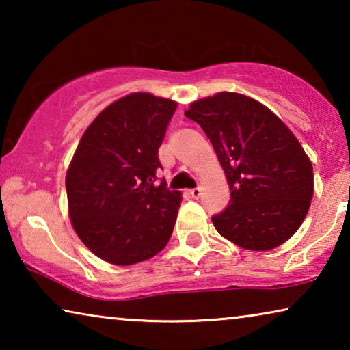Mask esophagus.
<instances>
[{
  "mask_svg": "<svg viewBox=\"0 0 350 350\" xmlns=\"http://www.w3.org/2000/svg\"><path fill=\"white\" fill-rule=\"evenodd\" d=\"M189 196L193 199H199L200 196H202V188H200V186H198V188H193V189H189Z\"/></svg>",
  "mask_w": 350,
  "mask_h": 350,
  "instance_id": "esophagus-1",
  "label": "esophagus"
}]
</instances>
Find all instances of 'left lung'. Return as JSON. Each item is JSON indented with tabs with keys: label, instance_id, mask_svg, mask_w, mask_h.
I'll return each instance as SVG.
<instances>
[{
	"label": "left lung",
	"instance_id": "8db88e82",
	"mask_svg": "<svg viewBox=\"0 0 350 350\" xmlns=\"http://www.w3.org/2000/svg\"><path fill=\"white\" fill-rule=\"evenodd\" d=\"M185 116L212 142L231 200L213 215L217 231L247 250L265 252L293 236L314 194L312 164L288 127L242 94L198 100Z\"/></svg>",
	"mask_w": 350,
	"mask_h": 350
}]
</instances>
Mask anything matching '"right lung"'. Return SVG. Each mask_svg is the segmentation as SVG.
I'll return each instance as SVG.
<instances>
[{
    "label": "right lung",
    "mask_w": 350,
    "mask_h": 350,
    "mask_svg": "<svg viewBox=\"0 0 350 350\" xmlns=\"http://www.w3.org/2000/svg\"><path fill=\"white\" fill-rule=\"evenodd\" d=\"M175 109L174 100L131 94L105 108L76 148L65 181L71 223L111 265L154 256L174 231L181 193L157 181V151Z\"/></svg>",
    "instance_id": "1"
}]
</instances>
